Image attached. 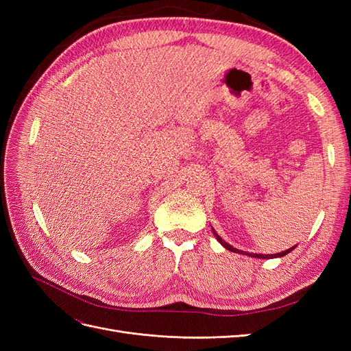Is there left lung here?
<instances>
[{
	"label": "left lung",
	"instance_id": "1",
	"mask_svg": "<svg viewBox=\"0 0 351 351\" xmlns=\"http://www.w3.org/2000/svg\"><path fill=\"white\" fill-rule=\"evenodd\" d=\"M212 232H214V236H215V239L221 243V246L222 247H226L227 250H230V252H234V253H240V254H246V256H250V258H259V259H272V258H281V256H285L287 253H290L293 249H295V246H293V247H290V249H287V250H284V252H281V253H274V254H262V253H249V252H243V250H239V249H236V247H232L231 244H228L227 241H224L222 240L219 236H218V232L212 228Z\"/></svg>",
	"mask_w": 351,
	"mask_h": 351
}]
</instances>
